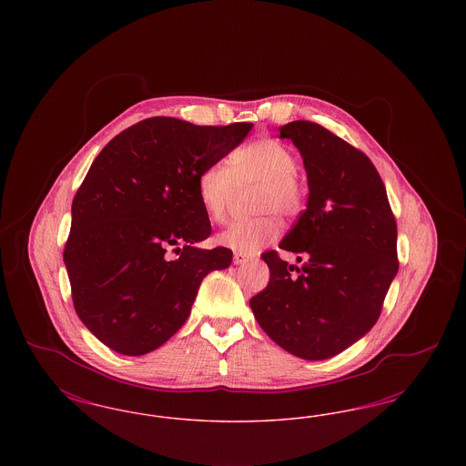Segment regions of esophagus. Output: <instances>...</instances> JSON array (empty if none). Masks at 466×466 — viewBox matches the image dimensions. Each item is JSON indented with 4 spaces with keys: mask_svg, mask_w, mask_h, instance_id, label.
Masks as SVG:
<instances>
[{
    "mask_svg": "<svg viewBox=\"0 0 466 466\" xmlns=\"http://www.w3.org/2000/svg\"><path fill=\"white\" fill-rule=\"evenodd\" d=\"M249 260V257L248 255H243V253H234V264L236 266H243Z\"/></svg>",
    "mask_w": 466,
    "mask_h": 466,
    "instance_id": "obj_1",
    "label": "esophagus"
}]
</instances>
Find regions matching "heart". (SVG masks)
Wrapping results in <instances>:
<instances>
[{
    "label": "heart",
    "instance_id": "obj_1",
    "mask_svg": "<svg viewBox=\"0 0 466 466\" xmlns=\"http://www.w3.org/2000/svg\"><path fill=\"white\" fill-rule=\"evenodd\" d=\"M299 160L285 143L260 139L238 150L225 164L208 166L198 177V196L206 217L215 223L227 218L239 190L258 185L253 196L255 218L230 223L217 243L236 253L253 255L276 241L281 223L274 213L297 217L306 202V187L297 175Z\"/></svg>",
    "mask_w": 466,
    "mask_h": 466
}]
</instances>
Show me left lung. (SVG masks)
Segmentation results:
<instances>
[{
	"instance_id": "8db88e82",
	"label": "left lung",
	"mask_w": 466,
	"mask_h": 466,
	"mask_svg": "<svg viewBox=\"0 0 466 466\" xmlns=\"http://www.w3.org/2000/svg\"><path fill=\"white\" fill-rule=\"evenodd\" d=\"M300 152L309 198L279 248L262 255L266 289L249 300L262 330L285 351L327 360L376 325L399 272L397 223L370 158L308 120L279 129Z\"/></svg>"
}]
</instances>
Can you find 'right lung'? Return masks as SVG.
I'll return each mask as SVG.
<instances>
[{
  "label": "right lung",
  "instance_id": "add662e5",
  "mask_svg": "<svg viewBox=\"0 0 466 466\" xmlns=\"http://www.w3.org/2000/svg\"><path fill=\"white\" fill-rule=\"evenodd\" d=\"M251 127L154 116L92 162L71 206L65 264L78 318L113 351L160 348L187 321L202 279L230 266L228 248L198 246L211 234L198 177Z\"/></svg>",
  "mask_w": 466,
  "mask_h": 466
}]
</instances>
